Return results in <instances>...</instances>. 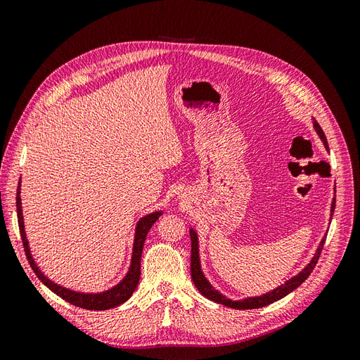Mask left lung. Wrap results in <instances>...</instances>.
<instances>
[{"instance_id":"8db88e82","label":"left lung","mask_w":360,"mask_h":360,"mask_svg":"<svg viewBox=\"0 0 360 360\" xmlns=\"http://www.w3.org/2000/svg\"><path fill=\"white\" fill-rule=\"evenodd\" d=\"M314 124V129L315 132L319 134L320 139L323 141V144L326 148H329L328 146V139H326V135L323 132V129L320 127V124L315 122H312ZM335 198L332 200V205H330V219H332V213L335 212ZM191 233V242H192V249H191V275H192V281L195 287L198 288V291L202 294L204 297H207L209 300H213L216 303H221L224 304V307H228V308H234V309H255V308H263V307H267V304L274 303L282 297H285L287 294H290L292 290H296L297 287H300L304 281L308 279V276L311 275V271L314 270L315 264H317V261L320 258V254H321V249L324 246V242H326V236L321 238V242L317 248V250H315L314 257L311 258L309 263L304 266L299 274L296 276L290 278L288 281H285V284H282L276 288H274L271 291L266 292V294H261V296H255V297H246V299H242V300H233V299H228L226 296H224L222 292L217 291L210 282L209 279L205 278L204 271H202V267H201V259H200V242H198V233L193 230V228H191L189 230Z\"/></svg>"}]
</instances>
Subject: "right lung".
<instances>
[{"label":"right lung","instance_id":"add662e5","mask_svg":"<svg viewBox=\"0 0 360 360\" xmlns=\"http://www.w3.org/2000/svg\"><path fill=\"white\" fill-rule=\"evenodd\" d=\"M16 210H18V224H19V231L20 237H22V243L25 249V255L31 269L34 270V274L37 278L45 284L52 292H56L57 296L64 299L66 302L75 304V307H79L82 309H90V311H105V309H111L118 307V304L124 303L126 300L130 299L134 291L138 287L139 276H141V255H143V248L146 237L150 231L151 225H153L159 216H162V210L151 212L148 214H144L141 219L138 221L135 226V234H134V248H132V258H130V266L126 271V275L123 279L118 282L117 285L108 288L101 292H82V291H75L70 288L63 287L57 282H53L49 279L40 267L37 266L36 259L32 258L30 243H28V237L25 233V224H24V214H22V201H20V180L18 184V192H16Z\"/></svg>","mask_w":360,"mask_h":360}]
</instances>
